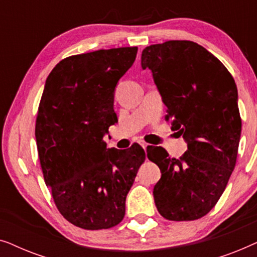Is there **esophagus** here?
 I'll return each instance as SVG.
<instances>
[{"mask_svg":"<svg viewBox=\"0 0 257 257\" xmlns=\"http://www.w3.org/2000/svg\"><path fill=\"white\" fill-rule=\"evenodd\" d=\"M140 145L143 146V149H144V150H146L147 147H149V144H146L145 142H142V143H140Z\"/></svg>","mask_w":257,"mask_h":257,"instance_id":"obj_1","label":"esophagus"}]
</instances>
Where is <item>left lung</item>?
I'll return each instance as SVG.
<instances>
[{
	"label": "left lung",
	"mask_w": 257,
	"mask_h": 257,
	"mask_svg": "<svg viewBox=\"0 0 257 257\" xmlns=\"http://www.w3.org/2000/svg\"><path fill=\"white\" fill-rule=\"evenodd\" d=\"M142 68L152 71L167 107L165 118L187 143L179 159L163 147L147 152L161 171L153 188L158 212L171 221L200 219L219 201L236 164L241 137L236 84L215 56L191 41L146 47Z\"/></svg>",
	"instance_id": "8db88e82"
}]
</instances>
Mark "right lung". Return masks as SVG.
Returning <instances> with one entry per match:
<instances>
[{"instance_id": "add662e5", "label": "right lung", "mask_w": 257, "mask_h": 257, "mask_svg": "<svg viewBox=\"0 0 257 257\" xmlns=\"http://www.w3.org/2000/svg\"><path fill=\"white\" fill-rule=\"evenodd\" d=\"M137 47L70 56L52 69L38 106L36 136L45 185L69 222L107 229L124 219L125 201L145 151L107 149L104 136L117 122L119 79L136 61Z\"/></svg>"}]
</instances>
